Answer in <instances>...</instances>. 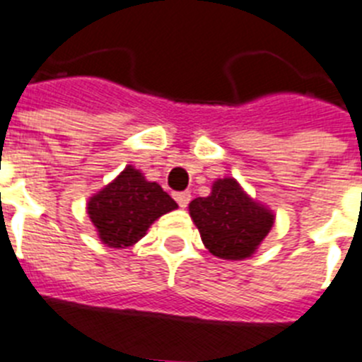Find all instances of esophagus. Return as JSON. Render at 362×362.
Instances as JSON below:
<instances>
[{"label":"esophagus","instance_id":"1","mask_svg":"<svg viewBox=\"0 0 362 362\" xmlns=\"http://www.w3.org/2000/svg\"><path fill=\"white\" fill-rule=\"evenodd\" d=\"M173 197L180 207H187V204L191 202V193H189V191H178V193H175Z\"/></svg>","mask_w":362,"mask_h":362}]
</instances>
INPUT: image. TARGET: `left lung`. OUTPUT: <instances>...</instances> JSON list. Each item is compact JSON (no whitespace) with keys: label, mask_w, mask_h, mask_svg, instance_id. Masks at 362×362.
I'll use <instances>...</instances> for the list:
<instances>
[{"label":"left lung","mask_w":362,"mask_h":362,"mask_svg":"<svg viewBox=\"0 0 362 362\" xmlns=\"http://www.w3.org/2000/svg\"><path fill=\"white\" fill-rule=\"evenodd\" d=\"M189 214L204 245L223 259L249 258L274 223V214L250 200L234 178L214 182L209 197L189 204Z\"/></svg>","instance_id":"left-lung-1"}]
</instances>
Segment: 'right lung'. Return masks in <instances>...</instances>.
<instances>
[{"label":"right lung","instance_id":"obj_1","mask_svg":"<svg viewBox=\"0 0 362 362\" xmlns=\"http://www.w3.org/2000/svg\"><path fill=\"white\" fill-rule=\"evenodd\" d=\"M178 205L157 182H148L132 165L112 184L90 198L88 214L110 247H129L146 234L153 221Z\"/></svg>","mask_w":362,"mask_h":362}]
</instances>
